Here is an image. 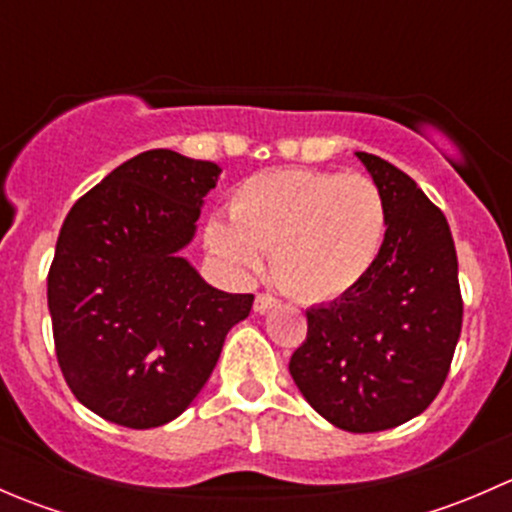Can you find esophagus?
Returning <instances> with one entry per match:
<instances>
[{"label": "esophagus", "instance_id": "1", "mask_svg": "<svg viewBox=\"0 0 512 512\" xmlns=\"http://www.w3.org/2000/svg\"><path fill=\"white\" fill-rule=\"evenodd\" d=\"M277 299L272 297V294H267V292H260L255 297V312H260V314H265V312H270V309H275L277 307Z\"/></svg>", "mask_w": 512, "mask_h": 512}]
</instances>
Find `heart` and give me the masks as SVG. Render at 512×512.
<instances>
[{"label": "heart", "instance_id": "b5f03b06", "mask_svg": "<svg viewBox=\"0 0 512 512\" xmlns=\"http://www.w3.org/2000/svg\"><path fill=\"white\" fill-rule=\"evenodd\" d=\"M230 220L213 218L205 245L230 270L270 275L302 302H332L366 280L384 250L389 205L371 178L337 170H270L242 180Z\"/></svg>", "mask_w": 512, "mask_h": 512}]
</instances>
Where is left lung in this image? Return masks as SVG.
Segmentation results:
<instances>
[{"label":"left lung","mask_w":512,"mask_h":512,"mask_svg":"<svg viewBox=\"0 0 512 512\" xmlns=\"http://www.w3.org/2000/svg\"><path fill=\"white\" fill-rule=\"evenodd\" d=\"M389 205V232L359 287L307 309L289 374L342 431L401 426L431 406L463 324L458 257L446 215L389 160L356 153Z\"/></svg>","instance_id":"left-lung-1"}]
</instances>
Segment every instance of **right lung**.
<instances>
[{
  "mask_svg": "<svg viewBox=\"0 0 512 512\" xmlns=\"http://www.w3.org/2000/svg\"><path fill=\"white\" fill-rule=\"evenodd\" d=\"M210 160L138 153L74 203L46 280L56 359L106 421L156 428L193 404L252 294L210 287L180 250L218 183Z\"/></svg>",
  "mask_w": 512,
  "mask_h": 512,
  "instance_id": "right-lung-1",
  "label": "right lung"
}]
</instances>
